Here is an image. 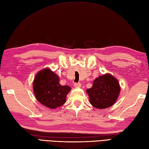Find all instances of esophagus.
<instances>
[{"instance_id": "esophagus-1", "label": "esophagus", "mask_w": 149, "mask_h": 149, "mask_svg": "<svg viewBox=\"0 0 149 149\" xmlns=\"http://www.w3.org/2000/svg\"><path fill=\"white\" fill-rule=\"evenodd\" d=\"M74 86L75 88H79L81 86V84L80 83H75L74 84Z\"/></svg>"}]
</instances>
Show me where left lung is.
Segmentation results:
<instances>
[{"instance_id": "8db88e82", "label": "left lung", "mask_w": 149, "mask_h": 149, "mask_svg": "<svg viewBox=\"0 0 149 149\" xmlns=\"http://www.w3.org/2000/svg\"><path fill=\"white\" fill-rule=\"evenodd\" d=\"M120 91L118 81L107 74L95 79L93 86L88 89L86 92L91 105L98 109H104L115 104Z\"/></svg>"}]
</instances>
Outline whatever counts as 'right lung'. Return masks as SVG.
<instances>
[{
	"label": "right lung",
	"mask_w": 149,
	"mask_h": 149,
	"mask_svg": "<svg viewBox=\"0 0 149 149\" xmlns=\"http://www.w3.org/2000/svg\"><path fill=\"white\" fill-rule=\"evenodd\" d=\"M33 90L36 99L50 109H56L63 105L70 87L59 84V79L49 68L38 73L34 78Z\"/></svg>",
	"instance_id": "1"
}]
</instances>
